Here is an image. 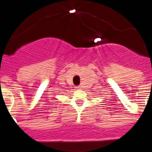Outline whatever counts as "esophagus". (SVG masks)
Listing matches in <instances>:
<instances>
[{
  "instance_id": "34e87169",
  "label": "esophagus",
  "mask_w": 152,
  "mask_h": 152,
  "mask_svg": "<svg viewBox=\"0 0 152 152\" xmlns=\"http://www.w3.org/2000/svg\"><path fill=\"white\" fill-rule=\"evenodd\" d=\"M75 88L77 90H79V89H81V87L80 86H77V87H75Z\"/></svg>"
}]
</instances>
